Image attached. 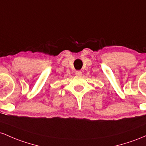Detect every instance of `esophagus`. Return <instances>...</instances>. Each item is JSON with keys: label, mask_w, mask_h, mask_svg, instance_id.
Returning <instances> with one entry per match:
<instances>
[{"label": "esophagus", "mask_w": 146, "mask_h": 146, "mask_svg": "<svg viewBox=\"0 0 146 146\" xmlns=\"http://www.w3.org/2000/svg\"><path fill=\"white\" fill-rule=\"evenodd\" d=\"M75 74L78 75V76H80V75L82 74V72L81 71V70H78V71H76V73H75Z\"/></svg>", "instance_id": "obj_1"}]
</instances>
